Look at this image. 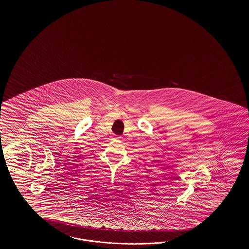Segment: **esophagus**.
Instances as JSON below:
<instances>
[{
  "label": "esophagus",
  "instance_id": "esophagus-1",
  "mask_svg": "<svg viewBox=\"0 0 249 249\" xmlns=\"http://www.w3.org/2000/svg\"><path fill=\"white\" fill-rule=\"evenodd\" d=\"M117 139H121V137H117Z\"/></svg>",
  "mask_w": 249,
  "mask_h": 249
}]
</instances>
